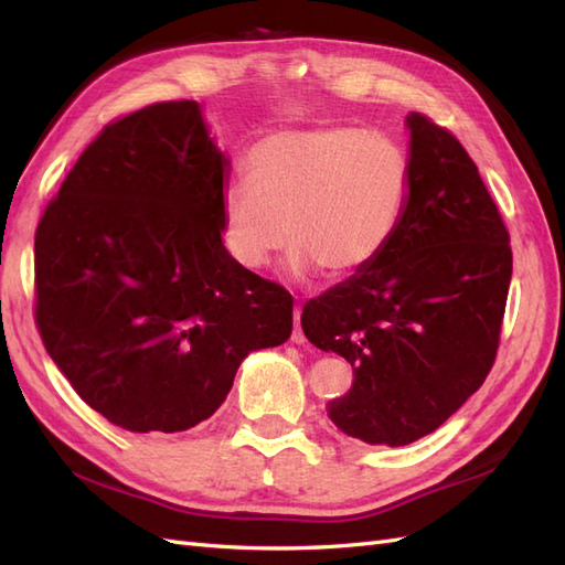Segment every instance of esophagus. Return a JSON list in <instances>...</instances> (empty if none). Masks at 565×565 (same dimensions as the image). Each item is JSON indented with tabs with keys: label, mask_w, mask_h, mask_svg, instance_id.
<instances>
[{
	"label": "esophagus",
	"mask_w": 565,
	"mask_h": 565,
	"mask_svg": "<svg viewBox=\"0 0 565 565\" xmlns=\"http://www.w3.org/2000/svg\"><path fill=\"white\" fill-rule=\"evenodd\" d=\"M301 306H296L294 308V332H291V340L296 342V344H303L306 342V334H303V328H301Z\"/></svg>",
	"instance_id": "obj_1"
}]
</instances>
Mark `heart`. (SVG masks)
<instances>
[{"mask_svg":"<svg viewBox=\"0 0 565 565\" xmlns=\"http://www.w3.org/2000/svg\"><path fill=\"white\" fill-rule=\"evenodd\" d=\"M249 182L223 196L231 255L259 269L286 239L289 269L332 279L364 271L388 247L411 199V162L398 142L356 126L276 130L249 148Z\"/></svg>","mask_w":565,"mask_h":565,"instance_id":"heart-1","label":"heart"}]
</instances>
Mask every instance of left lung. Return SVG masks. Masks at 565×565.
Segmentation results:
<instances>
[{"mask_svg": "<svg viewBox=\"0 0 565 565\" xmlns=\"http://www.w3.org/2000/svg\"><path fill=\"white\" fill-rule=\"evenodd\" d=\"M411 199L381 257L308 301L306 338L344 356L354 383L328 403L338 429L405 447L481 388L512 279L510 235L468 152L407 114Z\"/></svg>", "mask_w": 565, "mask_h": 565, "instance_id": "1", "label": "left lung"}]
</instances>
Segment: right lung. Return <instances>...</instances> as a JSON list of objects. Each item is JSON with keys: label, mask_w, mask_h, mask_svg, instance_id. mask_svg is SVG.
Here are the masks:
<instances>
[{"label": "right lung", "mask_w": 565, "mask_h": 565, "mask_svg": "<svg viewBox=\"0 0 565 565\" xmlns=\"http://www.w3.org/2000/svg\"><path fill=\"white\" fill-rule=\"evenodd\" d=\"M231 160L196 102L152 104L79 154L35 231V322L79 398L128 431L209 419L294 301L223 245Z\"/></svg>", "instance_id": "add662e5"}]
</instances>
